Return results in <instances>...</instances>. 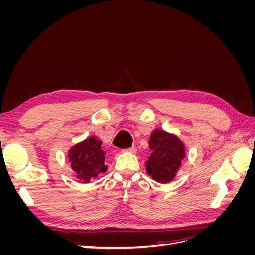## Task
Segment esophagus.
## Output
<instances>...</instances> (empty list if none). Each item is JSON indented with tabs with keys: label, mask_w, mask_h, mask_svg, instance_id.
Masks as SVG:
<instances>
[{
	"label": "esophagus",
	"mask_w": 255,
	"mask_h": 255,
	"mask_svg": "<svg viewBox=\"0 0 255 255\" xmlns=\"http://www.w3.org/2000/svg\"><path fill=\"white\" fill-rule=\"evenodd\" d=\"M137 149L135 148V146H132V148H128L127 150H125V152H128V153H136Z\"/></svg>",
	"instance_id": "34e87169"
}]
</instances>
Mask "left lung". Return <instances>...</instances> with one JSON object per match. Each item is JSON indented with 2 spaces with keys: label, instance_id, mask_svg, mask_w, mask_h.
Segmentation results:
<instances>
[{
  "label": "left lung",
  "instance_id": "8db88e82",
  "mask_svg": "<svg viewBox=\"0 0 255 255\" xmlns=\"http://www.w3.org/2000/svg\"><path fill=\"white\" fill-rule=\"evenodd\" d=\"M151 155L145 161V171L154 181L166 184L173 181L186 157V146L175 134L155 128L149 140Z\"/></svg>",
  "mask_w": 255,
  "mask_h": 255
}]
</instances>
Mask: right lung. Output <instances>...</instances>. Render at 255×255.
<instances>
[{
	"instance_id": "1",
	"label": "right lung",
	"mask_w": 255,
	"mask_h": 255,
	"mask_svg": "<svg viewBox=\"0 0 255 255\" xmlns=\"http://www.w3.org/2000/svg\"><path fill=\"white\" fill-rule=\"evenodd\" d=\"M101 144L98 137L91 136L69 149V163L79 182L89 183L107 170V165L104 164L105 152Z\"/></svg>"
}]
</instances>
